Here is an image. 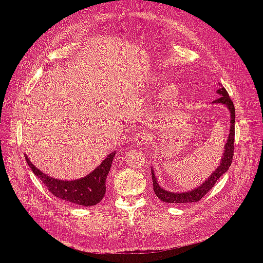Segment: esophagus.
Here are the masks:
<instances>
[{
	"mask_svg": "<svg viewBox=\"0 0 263 263\" xmlns=\"http://www.w3.org/2000/svg\"><path fill=\"white\" fill-rule=\"evenodd\" d=\"M147 138H148V136H147V134H146V132H144V131H139V132H137V134L135 135V137H134V143L135 144H137V145H143V144H146V142H147Z\"/></svg>",
	"mask_w": 263,
	"mask_h": 263,
	"instance_id": "34e87169",
	"label": "esophagus"
}]
</instances>
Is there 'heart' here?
<instances>
[{"mask_svg":"<svg viewBox=\"0 0 263 263\" xmlns=\"http://www.w3.org/2000/svg\"><path fill=\"white\" fill-rule=\"evenodd\" d=\"M155 82L158 81V78H155L154 79ZM178 95H179V87L177 84L175 83H167L165 84L160 92H159V100L163 103V104H166V105H170L172 103H174L176 101V99L178 98Z\"/></svg>","mask_w":263,"mask_h":263,"instance_id":"1","label":"heart"}]
</instances>
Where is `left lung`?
<instances>
[{
	"instance_id": "8db88e82",
	"label": "left lung",
	"mask_w": 263,
	"mask_h": 263,
	"mask_svg": "<svg viewBox=\"0 0 263 263\" xmlns=\"http://www.w3.org/2000/svg\"><path fill=\"white\" fill-rule=\"evenodd\" d=\"M216 92L219 95V97H218V99L213 101V103H220V104L226 105V107L230 111V116H231L230 117V123H231L230 133L228 136V141H227L226 145H224L223 154H222L220 163H219L218 167L213 172V174H211V176L203 184H201L199 187H197V189H195L191 192L182 193V194L171 193V192L162 190L159 186V184L157 183V179L155 178L154 171L152 170V180H153L154 193L161 201H163L165 203H194V202L200 201L212 189L214 184L216 183V181L220 178V176L229 170V167L232 163V159H233V155H234L233 154V151H234L233 144H234V136H235V108H234L232 100L230 99V97L228 95V91L226 90V88L222 87V85H221V88H219Z\"/></svg>"
}]
</instances>
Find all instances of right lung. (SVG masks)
Instances as JSON below:
<instances>
[{"label":"right lung","instance_id":"obj_1","mask_svg":"<svg viewBox=\"0 0 263 263\" xmlns=\"http://www.w3.org/2000/svg\"><path fill=\"white\" fill-rule=\"evenodd\" d=\"M115 155L116 152H112L89 175L72 181H62L45 175L32 164L27 155H25V158L32 172L48 187L51 194L66 202L88 207L97 205L104 198L106 193V178Z\"/></svg>","mask_w":263,"mask_h":263}]
</instances>
